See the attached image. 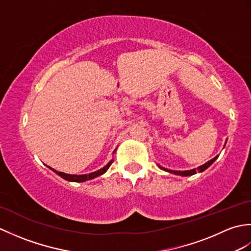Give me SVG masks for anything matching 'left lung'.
<instances>
[{"label": "left lung", "mask_w": 251, "mask_h": 251, "mask_svg": "<svg viewBox=\"0 0 251 251\" xmlns=\"http://www.w3.org/2000/svg\"><path fill=\"white\" fill-rule=\"evenodd\" d=\"M218 158V155L216 156V157H214L212 159H210V161H208L207 163H205L204 165H201V166H200V167H197L196 169H192V170H184V172H180V170H170V169H167V168H164V167H162V166H159L158 165V167L161 168V169H163V170H165V172H168V173H172V174H175V175H178V176H192V175H195L197 172H200V173H201V172H204L205 169H207L208 167L210 166V165L214 163L216 159Z\"/></svg>", "instance_id": "left-lung-1"}]
</instances>
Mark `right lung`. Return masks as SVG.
Returning a JSON list of instances; mask_svg holds the SVG:
<instances>
[{"label": "right lung", "mask_w": 251, "mask_h": 251, "mask_svg": "<svg viewBox=\"0 0 251 251\" xmlns=\"http://www.w3.org/2000/svg\"><path fill=\"white\" fill-rule=\"evenodd\" d=\"M113 163V159H111V161L105 165L103 168H101L97 172H94L92 174H87V175H69V174H65V173H61V172H57V170L52 169L51 167H50L52 172H55L58 176H60L61 178H63L65 180L68 181H72V182H84V181H87V180H92L96 177H98V176L103 175L106 170L109 169V167L111 166V164Z\"/></svg>", "instance_id": "1"}]
</instances>
